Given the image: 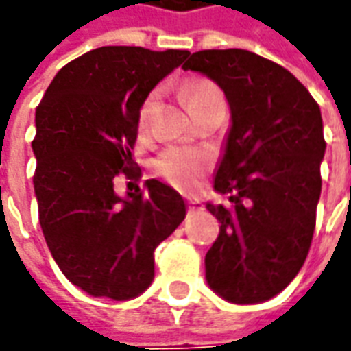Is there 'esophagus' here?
Listing matches in <instances>:
<instances>
[{"instance_id":"1","label":"esophagus","mask_w":351,"mask_h":351,"mask_svg":"<svg viewBox=\"0 0 351 351\" xmlns=\"http://www.w3.org/2000/svg\"><path fill=\"white\" fill-rule=\"evenodd\" d=\"M188 208H190V210H201L203 205H201L199 201H190V203H188Z\"/></svg>"}]
</instances>
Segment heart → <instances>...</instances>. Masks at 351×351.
Segmentation results:
<instances>
[{
	"mask_svg": "<svg viewBox=\"0 0 351 351\" xmlns=\"http://www.w3.org/2000/svg\"><path fill=\"white\" fill-rule=\"evenodd\" d=\"M182 97L191 114L216 103H226L218 84L203 77L186 80L182 84ZM156 101H158V92H150L141 103L137 114L138 130L148 128ZM206 167H208V156L199 150H190V148H167L154 161V171L180 190L197 188Z\"/></svg>",
	"mask_w": 351,
	"mask_h": 351,
	"instance_id": "1",
	"label": "heart"
}]
</instances>
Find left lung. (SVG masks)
<instances>
[{"label":"left lung","instance_id":"obj_1","mask_svg":"<svg viewBox=\"0 0 351 351\" xmlns=\"http://www.w3.org/2000/svg\"><path fill=\"white\" fill-rule=\"evenodd\" d=\"M182 67L223 90L233 120L214 178L229 203L206 205L221 223L205 258L208 286L229 302H263L297 276L312 244L325 154L319 105L287 69L248 50H199Z\"/></svg>","mask_w":351,"mask_h":351}]
</instances>
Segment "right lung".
Returning <instances> with one entry per match:
<instances>
[{
    "label": "right lung",
    "mask_w": 351,
    "mask_h": 351,
    "mask_svg": "<svg viewBox=\"0 0 351 351\" xmlns=\"http://www.w3.org/2000/svg\"><path fill=\"white\" fill-rule=\"evenodd\" d=\"M188 50L101 47L64 65L35 110L32 141L39 223L71 284L93 297L133 299L154 278V250L186 216L180 193L146 180L128 197L116 176L141 178L131 158L138 107Z\"/></svg>",
    "instance_id": "1"
}]
</instances>
